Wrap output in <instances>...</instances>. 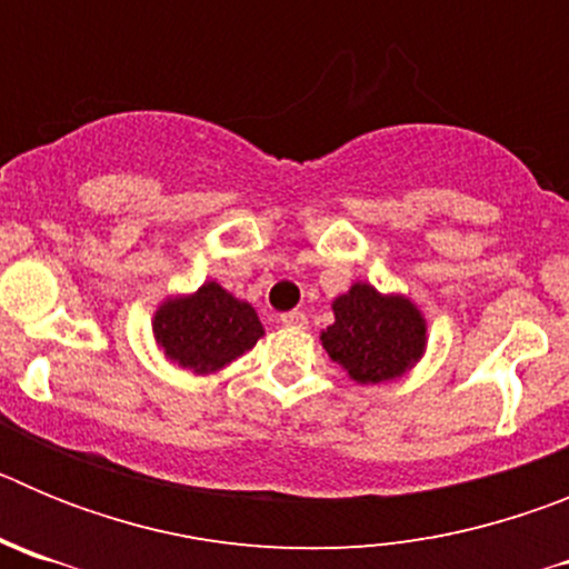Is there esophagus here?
I'll list each match as a JSON object with an SVG mask.
<instances>
[{
    "label": "esophagus",
    "instance_id": "obj_1",
    "mask_svg": "<svg viewBox=\"0 0 569 569\" xmlns=\"http://www.w3.org/2000/svg\"><path fill=\"white\" fill-rule=\"evenodd\" d=\"M279 321L284 328H308V313L305 310H290V313H281Z\"/></svg>",
    "mask_w": 569,
    "mask_h": 569
}]
</instances>
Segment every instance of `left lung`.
<instances>
[{
	"instance_id": "obj_1",
	"label": "left lung",
	"mask_w": 569,
	"mask_h": 569,
	"mask_svg": "<svg viewBox=\"0 0 569 569\" xmlns=\"http://www.w3.org/2000/svg\"><path fill=\"white\" fill-rule=\"evenodd\" d=\"M336 321L321 330V347L356 385L407 376L427 350V319L410 296L381 293L353 281L333 299Z\"/></svg>"
}]
</instances>
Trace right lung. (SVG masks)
<instances>
[{"label":"right lung","instance_id":"obj_1","mask_svg":"<svg viewBox=\"0 0 569 569\" xmlns=\"http://www.w3.org/2000/svg\"><path fill=\"white\" fill-rule=\"evenodd\" d=\"M264 336L259 313L219 281H204L193 293L168 296L153 313V339L164 359L196 376L219 373L253 350Z\"/></svg>","mask_w":569,"mask_h":569}]
</instances>
